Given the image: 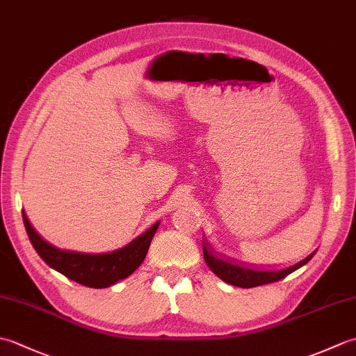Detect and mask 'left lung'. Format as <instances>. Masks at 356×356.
Instances as JSON below:
<instances>
[{
	"mask_svg": "<svg viewBox=\"0 0 356 356\" xmlns=\"http://www.w3.org/2000/svg\"><path fill=\"white\" fill-rule=\"evenodd\" d=\"M312 255L314 252L309 257H306L305 260H301L300 263L282 270H261L257 268L246 266V264L240 261H229V260L218 259V257L211 254L207 249V246L203 245V259H205L208 268L213 270L218 278L223 280L225 283L237 286V287H245V289L278 282V280L284 278L295 269H298L303 266V264H306L309 260H311Z\"/></svg>",
	"mask_w": 356,
	"mask_h": 356,
	"instance_id": "8db88e82",
	"label": "left lung"
}]
</instances>
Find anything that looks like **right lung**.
I'll return each instance as SVG.
<instances>
[{"instance_id": "right-lung-1", "label": "right lung", "mask_w": 356, "mask_h": 356, "mask_svg": "<svg viewBox=\"0 0 356 356\" xmlns=\"http://www.w3.org/2000/svg\"><path fill=\"white\" fill-rule=\"evenodd\" d=\"M22 220H24L27 236L32 241L35 251L51 269L61 272L63 275L73 280V282L87 287H95V289L110 287L131 275L145 260L151 240H153L159 223H161L156 222L149 229L136 237L127 246L116 249V251L87 254L53 246L36 232L32 223L29 222L26 213H22Z\"/></svg>"}]
</instances>
